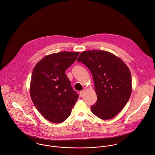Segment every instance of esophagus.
<instances>
[{"label":"esophagus","instance_id":"esophagus-1","mask_svg":"<svg viewBox=\"0 0 155 155\" xmlns=\"http://www.w3.org/2000/svg\"><path fill=\"white\" fill-rule=\"evenodd\" d=\"M84 90L81 91L80 92V97H83L84 96Z\"/></svg>","mask_w":155,"mask_h":155}]
</instances>
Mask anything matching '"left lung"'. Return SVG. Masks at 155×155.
<instances>
[{"instance_id":"left-lung-1","label":"left lung","mask_w":155,"mask_h":155,"mask_svg":"<svg viewBox=\"0 0 155 155\" xmlns=\"http://www.w3.org/2000/svg\"><path fill=\"white\" fill-rule=\"evenodd\" d=\"M77 61L91 71L97 96L91 106L93 114L106 120L115 117L126 106L132 91L129 68L118 57L106 51L82 52Z\"/></svg>"}]
</instances>
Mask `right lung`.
<instances>
[{
	"mask_svg": "<svg viewBox=\"0 0 155 155\" xmlns=\"http://www.w3.org/2000/svg\"><path fill=\"white\" fill-rule=\"evenodd\" d=\"M79 54L63 51L48 55L33 69L29 87L32 101L42 116L52 123L64 121L78 100L65 71Z\"/></svg>",
	"mask_w": 155,
	"mask_h": 155,
	"instance_id": "obj_1",
	"label": "right lung"
}]
</instances>
